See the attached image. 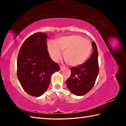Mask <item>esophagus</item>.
<instances>
[{
    "instance_id": "1",
    "label": "esophagus",
    "mask_w": 126,
    "mask_h": 126,
    "mask_svg": "<svg viewBox=\"0 0 126 126\" xmlns=\"http://www.w3.org/2000/svg\"><path fill=\"white\" fill-rule=\"evenodd\" d=\"M64 68V66H62V65L60 66V69H61V71H62V70H63Z\"/></svg>"
}]
</instances>
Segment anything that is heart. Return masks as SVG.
Segmentation results:
<instances>
[{
    "label": "heart",
    "mask_w": 126,
    "mask_h": 126,
    "mask_svg": "<svg viewBox=\"0 0 126 126\" xmlns=\"http://www.w3.org/2000/svg\"><path fill=\"white\" fill-rule=\"evenodd\" d=\"M48 51L54 61H58L63 51V57L68 65L77 66L83 63L88 58L92 50V43L88 39L79 35L61 37L56 42H49Z\"/></svg>",
    "instance_id": "b5f03b06"
}]
</instances>
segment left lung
<instances>
[{
  "mask_svg": "<svg viewBox=\"0 0 126 126\" xmlns=\"http://www.w3.org/2000/svg\"><path fill=\"white\" fill-rule=\"evenodd\" d=\"M93 52L87 62L77 67L70 68L71 75L66 80L67 88L76 95L86 94L94 85L99 72L98 50L97 46L92 42Z\"/></svg>",
  "mask_w": 126,
  "mask_h": 126,
  "instance_id": "1",
  "label": "left lung"
}]
</instances>
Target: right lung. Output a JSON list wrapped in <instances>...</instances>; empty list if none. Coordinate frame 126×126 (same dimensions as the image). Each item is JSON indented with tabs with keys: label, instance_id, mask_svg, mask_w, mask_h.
<instances>
[{
	"label": "right lung",
	"instance_id": "1",
	"mask_svg": "<svg viewBox=\"0 0 126 126\" xmlns=\"http://www.w3.org/2000/svg\"><path fill=\"white\" fill-rule=\"evenodd\" d=\"M47 35L38 32L25 40L17 58V77L24 90L39 97L48 89L52 74L60 69L47 50Z\"/></svg>",
	"mask_w": 126,
	"mask_h": 126
}]
</instances>
